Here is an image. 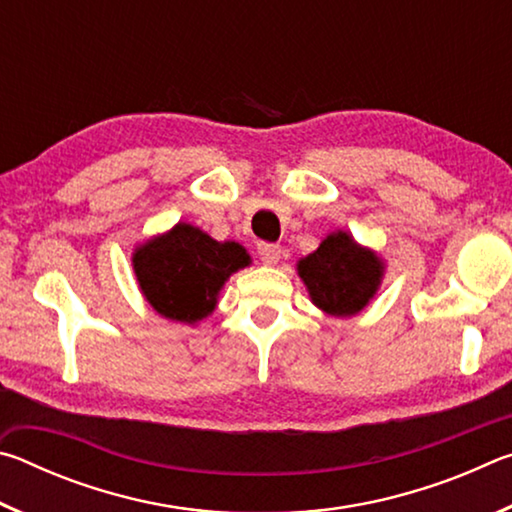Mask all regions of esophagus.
<instances>
[{
	"label": "esophagus",
	"mask_w": 512,
	"mask_h": 512,
	"mask_svg": "<svg viewBox=\"0 0 512 512\" xmlns=\"http://www.w3.org/2000/svg\"><path fill=\"white\" fill-rule=\"evenodd\" d=\"M257 253H259V259H262L266 266H273L280 262L282 250L277 244H266V241H262V244H257Z\"/></svg>",
	"instance_id": "1"
}]
</instances>
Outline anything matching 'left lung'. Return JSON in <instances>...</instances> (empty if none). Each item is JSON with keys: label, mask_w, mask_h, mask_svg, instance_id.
Segmentation results:
<instances>
[{"label": "left lung", "mask_w": 512, "mask_h": 512, "mask_svg": "<svg viewBox=\"0 0 512 512\" xmlns=\"http://www.w3.org/2000/svg\"><path fill=\"white\" fill-rule=\"evenodd\" d=\"M298 275L318 309L329 316H354L375 298L384 277V262L339 230L300 259Z\"/></svg>", "instance_id": "1"}]
</instances>
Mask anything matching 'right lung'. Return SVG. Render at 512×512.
Listing matches in <instances>:
<instances>
[{"label": "right lung", "mask_w": 512, "mask_h": 512, "mask_svg": "<svg viewBox=\"0 0 512 512\" xmlns=\"http://www.w3.org/2000/svg\"><path fill=\"white\" fill-rule=\"evenodd\" d=\"M248 264L250 255L237 241H216L189 223H176L133 253L146 302L160 316L187 325L210 316L225 280Z\"/></svg>", "instance_id": "1"}]
</instances>
